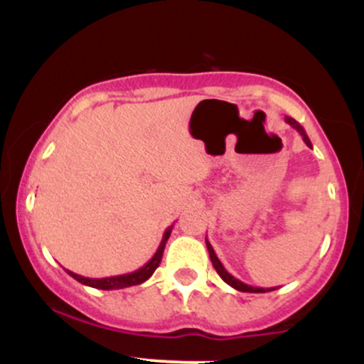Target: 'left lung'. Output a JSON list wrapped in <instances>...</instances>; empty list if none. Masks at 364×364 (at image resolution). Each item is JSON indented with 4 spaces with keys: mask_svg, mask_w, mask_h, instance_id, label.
I'll return each mask as SVG.
<instances>
[{
    "mask_svg": "<svg viewBox=\"0 0 364 364\" xmlns=\"http://www.w3.org/2000/svg\"><path fill=\"white\" fill-rule=\"evenodd\" d=\"M286 123L289 124V127L294 128L296 132L299 133V135H301L303 141L308 145V147H311V141H310V139H308L306 132H304V128L298 123V121L289 118V116H286ZM205 245H207L208 255H210V262H212V265H214V269L217 270V274L220 275V279H223L225 284H229V286H231V287H235L236 291H241V292H269V291H275V287H267V289H265V287H253V286H248V284L241 282L240 279H236L235 275H231V274L228 272V270L224 269V265H223V263H220L219 258H217L214 248H212V245L208 243V240H205Z\"/></svg>",
    "mask_w": 364,
    "mask_h": 364,
    "instance_id": "left-lung-1",
    "label": "left lung"
}]
</instances>
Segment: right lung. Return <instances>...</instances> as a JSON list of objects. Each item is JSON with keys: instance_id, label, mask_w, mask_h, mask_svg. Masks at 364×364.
Wrapping results in <instances>:
<instances>
[{"instance_id": "1", "label": "right lung", "mask_w": 364, "mask_h": 364, "mask_svg": "<svg viewBox=\"0 0 364 364\" xmlns=\"http://www.w3.org/2000/svg\"><path fill=\"white\" fill-rule=\"evenodd\" d=\"M171 231H173V225H169L166 229L164 236H162L161 245H159L156 255H154L150 260L145 263L144 267H140L139 270L129 274H123V275H112V277H104V279H90V277H83V275H78L72 272V270H66L68 275H72L75 281H78L80 284H85L89 287H95V289H104V291H111V289H124V287L129 286H139V284L145 282L147 279L156 272V269L159 267V263L162 260V253H164L166 248V241L171 236Z\"/></svg>"}]
</instances>
